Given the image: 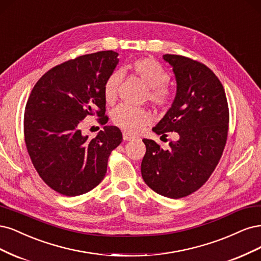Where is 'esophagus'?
Segmentation results:
<instances>
[{
    "mask_svg": "<svg viewBox=\"0 0 261 261\" xmlns=\"http://www.w3.org/2000/svg\"><path fill=\"white\" fill-rule=\"evenodd\" d=\"M122 137H123V140H124V141H130V140L136 138L134 136H132V134H130V133H128V132H125V131L122 132Z\"/></svg>",
    "mask_w": 261,
    "mask_h": 261,
    "instance_id": "34e87169",
    "label": "esophagus"
}]
</instances>
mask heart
<instances>
[{
  "mask_svg": "<svg viewBox=\"0 0 261 261\" xmlns=\"http://www.w3.org/2000/svg\"><path fill=\"white\" fill-rule=\"evenodd\" d=\"M130 68L147 86L146 96L150 102L157 106H165L170 102L172 93L166 85L169 75L161 64L153 58H140L131 64ZM120 81L119 71H114L108 75L104 85V97L107 102H113L117 97ZM112 119L118 127L134 133L147 124L152 116L144 108L121 104L114 109Z\"/></svg>",
  "mask_w": 261,
  "mask_h": 261,
  "instance_id": "b5f03b06",
  "label": "heart"
}]
</instances>
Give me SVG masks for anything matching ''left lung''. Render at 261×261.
<instances>
[{"label":"left lung","instance_id":"8db88e82","mask_svg":"<svg viewBox=\"0 0 261 261\" xmlns=\"http://www.w3.org/2000/svg\"><path fill=\"white\" fill-rule=\"evenodd\" d=\"M163 58L172 67L176 93L153 131L162 137L175 132L176 140L163 149L143 139L146 153L141 173L153 191L176 199L204 186L219 163L228 138L229 107L220 80L207 66L181 55Z\"/></svg>","mask_w":261,"mask_h":261}]
</instances>
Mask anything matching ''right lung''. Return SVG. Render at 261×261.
<instances>
[{"label":"right lung","mask_w":261,"mask_h":261,"mask_svg":"<svg viewBox=\"0 0 261 261\" xmlns=\"http://www.w3.org/2000/svg\"><path fill=\"white\" fill-rule=\"evenodd\" d=\"M118 62L114 51L82 55L45 72L31 91L24 142L41 179L60 194L78 196L98 186L109 155L122 141L115 125H105L92 140L80 130L88 116L108 121L104 85Z\"/></svg>","instance_id":"1"}]
</instances>
